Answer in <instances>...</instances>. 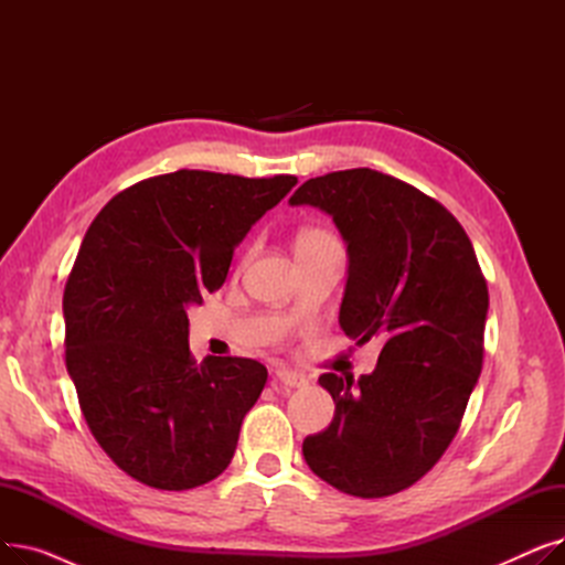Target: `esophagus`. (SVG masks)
<instances>
[{
  "label": "esophagus",
  "instance_id": "1",
  "mask_svg": "<svg viewBox=\"0 0 565 565\" xmlns=\"http://www.w3.org/2000/svg\"><path fill=\"white\" fill-rule=\"evenodd\" d=\"M275 377H277L279 384H284V387H292V390H300V387H307V384H309V380L305 375L288 371V369H279L275 373Z\"/></svg>",
  "mask_w": 565,
  "mask_h": 565
}]
</instances>
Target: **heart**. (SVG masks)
<instances>
[{"mask_svg":"<svg viewBox=\"0 0 565 565\" xmlns=\"http://www.w3.org/2000/svg\"><path fill=\"white\" fill-rule=\"evenodd\" d=\"M316 237H330V233H324V231H320V228H309V231H305V233L300 235L298 243H302V241H316Z\"/></svg>","mask_w":565,"mask_h":565,"instance_id":"1","label":"heart"}]
</instances>
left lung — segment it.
I'll use <instances>...</instances> for the list:
<instances>
[{"mask_svg":"<svg viewBox=\"0 0 565 565\" xmlns=\"http://www.w3.org/2000/svg\"><path fill=\"white\" fill-rule=\"evenodd\" d=\"M288 203L332 215L348 245L339 324L360 343L382 341L371 375L318 377L337 409L305 439V460L345 494H396L449 449L481 375V265L447 207L387 173L364 167L309 178Z\"/></svg>","mask_w":565,"mask_h":565,"instance_id":"left-lung-1","label":"left lung"}]
</instances>
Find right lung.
Wrapping results in <instances>:
<instances>
[{"instance_id": "right-lung-1", "label": "right lung", "mask_w": 565, "mask_h": 565, "mask_svg": "<svg viewBox=\"0 0 565 565\" xmlns=\"http://www.w3.org/2000/svg\"><path fill=\"white\" fill-rule=\"evenodd\" d=\"M295 183L181 169L118 192L88 226L64 290L66 369L88 430L135 481L190 490L228 467L267 369L196 364L188 309Z\"/></svg>"}]
</instances>
